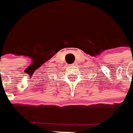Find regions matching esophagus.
<instances>
[{
  "label": "esophagus",
  "mask_w": 133,
  "mask_h": 133,
  "mask_svg": "<svg viewBox=\"0 0 133 133\" xmlns=\"http://www.w3.org/2000/svg\"><path fill=\"white\" fill-rule=\"evenodd\" d=\"M75 64H72V66H75Z\"/></svg>",
  "instance_id": "esophagus-1"
}]
</instances>
